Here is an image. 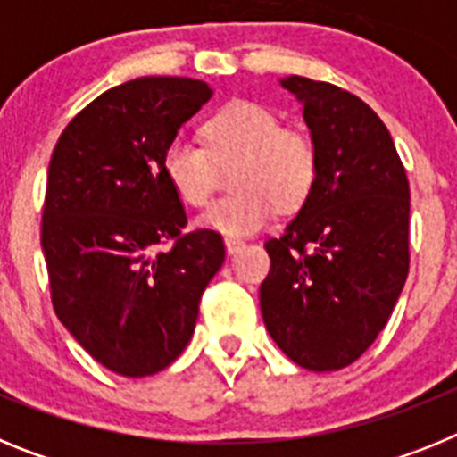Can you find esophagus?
<instances>
[{"instance_id":"obj_1","label":"esophagus","mask_w":457,"mask_h":457,"mask_svg":"<svg viewBox=\"0 0 457 457\" xmlns=\"http://www.w3.org/2000/svg\"><path fill=\"white\" fill-rule=\"evenodd\" d=\"M224 245H226V253H231V256H233V253L240 252L242 247H245V242H242L240 237H226Z\"/></svg>"}]
</instances>
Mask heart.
I'll return each mask as SVG.
<instances>
[{
  "mask_svg": "<svg viewBox=\"0 0 457 457\" xmlns=\"http://www.w3.org/2000/svg\"><path fill=\"white\" fill-rule=\"evenodd\" d=\"M208 148L192 137H173L162 153V173L179 199L204 205L215 187V162L233 164L237 192L215 201L196 224L226 237L263 228L277 210L306 204L318 179V151L309 135L290 130L272 109L236 100L204 128Z\"/></svg>",
  "mask_w": 457,
  "mask_h": 457,
  "instance_id": "obj_1",
  "label": "heart"
}]
</instances>
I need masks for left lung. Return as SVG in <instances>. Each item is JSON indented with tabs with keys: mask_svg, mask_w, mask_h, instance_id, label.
I'll return each mask as SVG.
<instances>
[{
	"mask_svg": "<svg viewBox=\"0 0 457 457\" xmlns=\"http://www.w3.org/2000/svg\"><path fill=\"white\" fill-rule=\"evenodd\" d=\"M318 151L313 192L265 242V329L302 369L353 364L385 329L410 270V183L386 125L353 93L290 75Z\"/></svg>",
	"mask_w": 457,
	"mask_h": 457,
	"instance_id": "8db88e82",
	"label": "left lung"
}]
</instances>
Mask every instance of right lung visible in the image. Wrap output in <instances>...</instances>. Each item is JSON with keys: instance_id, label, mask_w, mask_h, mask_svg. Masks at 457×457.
I'll use <instances>...</instances> for the list:
<instances>
[{"instance_id": "1", "label": "right lung", "mask_w": 457, "mask_h": 457, "mask_svg": "<svg viewBox=\"0 0 457 457\" xmlns=\"http://www.w3.org/2000/svg\"><path fill=\"white\" fill-rule=\"evenodd\" d=\"M210 98L199 79H132L87 104L52 153L40 226L52 304L75 341L125 378L179 359L224 263L220 233H183L187 215L162 173L167 144Z\"/></svg>"}]
</instances>
